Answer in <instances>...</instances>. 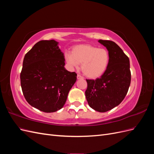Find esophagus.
<instances>
[{
    "instance_id": "esophagus-1",
    "label": "esophagus",
    "mask_w": 154,
    "mask_h": 154,
    "mask_svg": "<svg viewBox=\"0 0 154 154\" xmlns=\"http://www.w3.org/2000/svg\"><path fill=\"white\" fill-rule=\"evenodd\" d=\"M77 79H78V80H80V79H83V78L81 75H80V74H78Z\"/></svg>"
}]
</instances>
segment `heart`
<instances>
[{"instance_id": "1", "label": "heart", "mask_w": 154, "mask_h": 154, "mask_svg": "<svg viewBox=\"0 0 154 154\" xmlns=\"http://www.w3.org/2000/svg\"><path fill=\"white\" fill-rule=\"evenodd\" d=\"M64 59L71 69L78 68L82 63V72L88 78L95 79L103 75L108 68L110 54L105 49L80 44L73 47L72 53H65Z\"/></svg>"}]
</instances>
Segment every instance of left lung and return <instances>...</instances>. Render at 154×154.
Instances as JSON below:
<instances>
[{"label":"left lung","instance_id":"1","mask_svg":"<svg viewBox=\"0 0 154 154\" xmlns=\"http://www.w3.org/2000/svg\"><path fill=\"white\" fill-rule=\"evenodd\" d=\"M110 54L108 68L100 78L87 80L85 97L88 105L105 112L119 105L127 94L131 82L130 60L119 46L112 41L99 40Z\"/></svg>","mask_w":154,"mask_h":154}]
</instances>
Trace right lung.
I'll use <instances>...</instances> for the list:
<instances>
[{
  "instance_id": "1",
  "label": "right lung",
  "mask_w": 154,
  "mask_h": 154,
  "mask_svg": "<svg viewBox=\"0 0 154 154\" xmlns=\"http://www.w3.org/2000/svg\"><path fill=\"white\" fill-rule=\"evenodd\" d=\"M54 40H41L23 61L20 83L23 94L32 106L54 112L65 105L77 74L66 69L64 54Z\"/></svg>"
}]
</instances>
